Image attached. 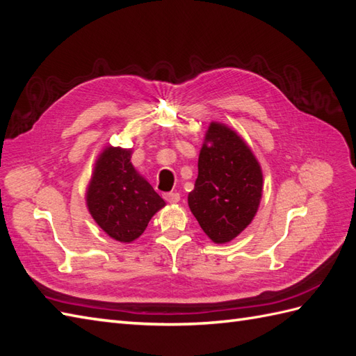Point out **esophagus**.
<instances>
[{"label": "esophagus", "mask_w": 356, "mask_h": 356, "mask_svg": "<svg viewBox=\"0 0 356 356\" xmlns=\"http://www.w3.org/2000/svg\"><path fill=\"white\" fill-rule=\"evenodd\" d=\"M164 199H166V201L169 202V204H177V202H179V193H166L164 195Z\"/></svg>", "instance_id": "obj_1"}]
</instances>
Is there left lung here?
<instances>
[{"label":"left lung","instance_id":"1","mask_svg":"<svg viewBox=\"0 0 356 356\" xmlns=\"http://www.w3.org/2000/svg\"><path fill=\"white\" fill-rule=\"evenodd\" d=\"M263 196V170L252 149L232 128L208 127L188 207L211 241L225 245L254 220Z\"/></svg>","mask_w":356,"mask_h":356}]
</instances>
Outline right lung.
Returning <instances> with one entry per match:
<instances>
[{
  "instance_id": "1",
  "label": "right lung",
  "mask_w": 356,
  "mask_h": 356,
  "mask_svg": "<svg viewBox=\"0 0 356 356\" xmlns=\"http://www.w3.org/2000/svg\"><path fill=\"white\" fill-rule=\"evenodd\" d=\"M133 149L106 146L95 161L86 190L93 220L113 240L131 243L142 236L152 216L166 205L131 163Z\"/></svg>"
}]
</instances>
